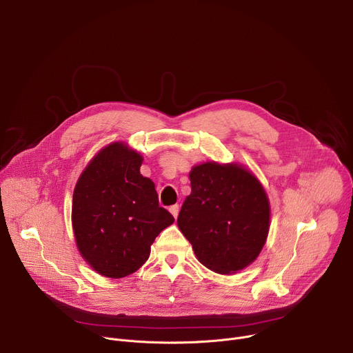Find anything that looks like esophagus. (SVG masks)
<instances>
[{
    "label": "esophagus",
    "mask_w": 353,
    "mask_h": 353,
    "mask_svg": "<svg viewBox=\"0 0 353 353\" xmlns=\"http://www.w3.org/2000/svg\"><path fill=\"white\" fill-rule=\"evenodd\" d=\"M170 213L173 214V217L176 219L177 216H179V210H180V205L179 204H173V205H170Z\"/></svg>",
    "instance_id": "34e87169"
}]
</instances>
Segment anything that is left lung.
I'll use <instances>...</instances> for the list:
<instances>
[{"label":"left lung","instance_id":"left-lung-1","mask_svg":"<svg viewBox=\"0 0 353 353\" xmlns=\"http://www.w3.org/2000/svg\"><path fill=\"white\" fill-rule=\"evenodd\" d=\"M177 225L199 261L219 274L237 272L263 250L270 228L267 194L239 164L204 163L190 172Z\"/></svg>","mask_w":353,"mask_h":353}]
</instances>
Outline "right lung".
Instances as JSON below:
<instances>
[{
	"label": "right lung",
	"instance_id": "obj_1",
	"mask_svg": "<svg viewBox=\"0 0 353 353\" xmlns=\"http://www.w3.org/2000/svg\"><path fill=\"white\" fill-rule=\"evenodd\" d=\"M142 156L112 143L90 160L72 200L77 245L90 267L123 278L145 264L150 245L174 217L159 205L150 179L140 174Z\"/></svg>",
	"mask_w": 353,
	"mask_h": 353
}]
</instances>
